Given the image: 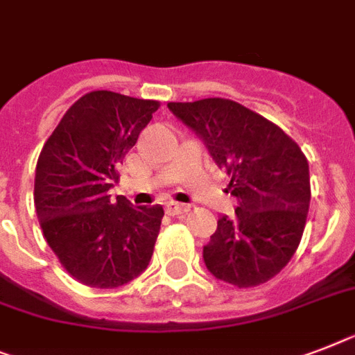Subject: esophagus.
<instances>
[{"label":"esophagus","instance_id":"obj_1","mask_svg":"<svg viewBox=\"0 0 355 355\" xmlns=\"http://www.w3.org/2000/svg\"><path fill=\"white\" fill-rule=\"evenodd\" d=\"M166 211H168L169 215H182V213L189 211V206L180 202H168L166 204Z\"/></svg>","mask_w":355,"mask_h":355}]
</instances>
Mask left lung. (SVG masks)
<instances>
[{
    "label": "left lung",
    "instance_id": "8db88e82",
    "mask_svg": "<svg viewBox=\"0 0 355 355\" xmlns=\"http://www.w3.org/2000/svg\"><path fill=\"white\" fill-rule=\"evenodd\" d=\"M169 111L202 138L237 197L233 217L217 220L204 246L206 268L239 288L259 286L286 266L301 243L310 171L297 144L279 125L226 98L169 102Z\"/></svg>",
    "mask_w": 355,
    "mask_h": 355
}]
</instances>
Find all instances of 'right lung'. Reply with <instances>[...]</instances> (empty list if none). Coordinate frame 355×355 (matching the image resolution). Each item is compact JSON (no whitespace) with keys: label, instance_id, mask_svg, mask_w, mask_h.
<instances>
[{"label":"right lung","instance_id":"add662e5","mask_svg":"<svg viewBox=\"0 0 355 355\" xmlns=\"http://www.w3.org/2000/svg\"><path fill=\"white\" fill-rule=\"evenodd\" d=\"M157 100L112 91L83 94L47 138L36 164L34 206L43 237L85 286L118 288L148 268L164 207L111 198L118 168L137 144Z\"/></svg>","mask_w":355,"mask_h":355}]
</instances>
